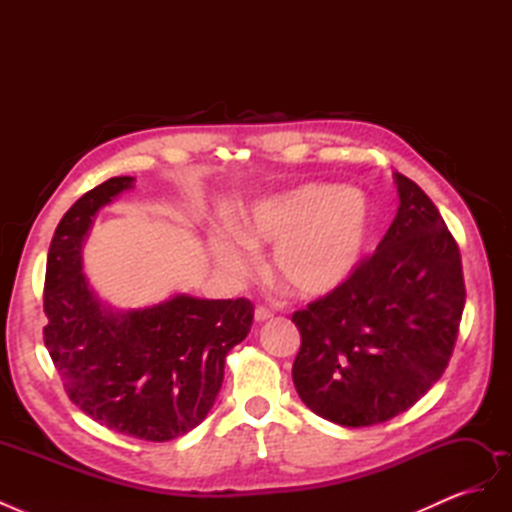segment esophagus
I'll return each instance as SVG.
<instances>
[{"label": "esophagus", "mask_w": 512, "mask_h": 512, "mask_svg": "<svg viewBox=\"0 0 512 512\" xmlns=\"http://www.w3.org/2000/svg\"><path fill=\"white\" fill-rule=\"evenodd\" d=\"M269 318H273V314L269 312L267 307H256V309H254V320H256V322H265V320H269Z\"/></svg>", "instance_id": "1"}]
</instances>
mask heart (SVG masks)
Masks as SVG:
<instances>
[{
  "instance_id": "1",
  "label": "heart",
  "mask_w": 512,
  "mask_h": 512,
  "mask_svg": "<svg viewBox=\"0 0 512 512\" xmlns=\"http://www.w3.org/2000/svg\"><path fill=\"white\" fill-rule=\"evenodd\" d=\"M374 228L369 198L356 188L307 183L262 198L241 218L237 235L215 232L211 254L228 275H245L254 250L273 247L271 267L299 297H327L359 267Z\"/></svg>"
}]
</instances>
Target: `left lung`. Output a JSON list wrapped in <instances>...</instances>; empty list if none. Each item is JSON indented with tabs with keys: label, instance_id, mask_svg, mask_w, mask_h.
<instances>
[{
	"label": "left lung",
	"instance_id": "8db88e82",
	"mask_svg": "<svg viewBox=\"0 0 512 512\" xmlns=\"http://www.w3.org/2000/svg\"><path fill=\"white\" fill-rule=\"evenodd\" d=\"M393 224L350 280L292 316L303 404L344 427L406 412L440 380L466 305L459 247L431 198L395 173Z\"/></svg>",
	"mask_w": 512,
	"mask_h": 512
}]
</instances>
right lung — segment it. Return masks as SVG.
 <instances>
[{
	"mask_svg": "<svg viewBox=\"0 0 512 512\" xmlns=\"http://www.w3.org/2000/svg\"><path fill=\"white\" fill-rule=\"evenodd\" d=\"M132 188L134 177L108 179L61 218L46 258L44 344L87 416L123 436L168 442L205 421L254 307L183 292L136 309L104 303L83 273V245L98 211Z\"/></svg>",
	"mask_w": 512,
	"mask_h": 512,
	"instance_id": "add662e5",
	"label": "right lung"
}]
</instances>
